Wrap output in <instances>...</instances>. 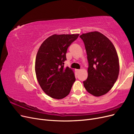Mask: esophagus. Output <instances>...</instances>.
<instances>
[{
  "label": "esophagus",
  "mask_w": 134,
  "mask_h": 134,
  "mask_svg": "<svg viewBox=\"0 0 134 134\" xmlns=\"http://www.w3.org/2000/svg\"><path fill=\"white\" fill-rule=\"evenodd\" d=\"M76 72H79V71H80V69H76Z\"/></svg>",
  "instance_id": "obj_1"
}]
</instances>
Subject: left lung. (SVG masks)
Masks as SVG:
<instances>
[{"label": "left lung", "instance_id": "left-lung-1", "mask_svg": "<svg viewBox=\"0 0 134 134\" xmlns=\"http://www.w3.org/2000/svg\"><path fill=\"white\" fill-rule=\"evenodd\" d=\"M83 40L88 62V78L84 86L91 94L99 97L111 90L119 74V60L111 41L98 32L83 34Z\"/></svg>", "mask_w": 134, "mask_h": 134}]
</instances>
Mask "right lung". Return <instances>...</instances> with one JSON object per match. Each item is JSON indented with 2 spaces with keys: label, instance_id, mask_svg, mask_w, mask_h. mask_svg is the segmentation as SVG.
<instances>
[{
  "label": "right lung",
  "instance_id": "right-lung-1",
  "mask_svg": "<svg viewBox=\"0 0 134 134\" xmlns=\"http://www.w3.org/2000/svg\"><path fill=\"white\" fill-rule=\"evenodd\" d=\"M79 34L54 35L46 38L38 50L35 62L36 77L42 90L55 99H62L70 92L75 80L70 68H64L66 53Z\"/></svg>",
  "mask_w": 134,
  "mask_h": 134
}]
</instances>
